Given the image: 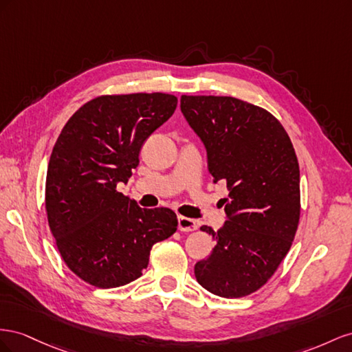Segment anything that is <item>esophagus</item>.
Returning <instances> with one entry per match:
<instances>
[{
    "instance_id": "obj_1",
    "label": "esophagus",
    "mask_w": 352,
    "mask_h": 352,
    "mask_svg": "<svg viewBox=\"0 0 352 352\" xmlns=\"http://www.w3.org/2000/svg\"><path fill=\"white\" fill-rule=\"evenodd\" d=\"M178 230H182V232H195V230H197V221L179 215L178 217Z\"/></svg>"
}]
</instances>
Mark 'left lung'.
Wrapping results in <instances>:
<instances>
[{"label": "left lung", "instance_id": "obj_1", "mask_svg": "<svg viewBox=\"0 0 352 352\" xmlns=\"http://www.w3.org/2000/svg\"><path fill=\"white\" fill-rule=\"evenodd\" d=\"M182 112L206 148L214 183L230 192L227 221L210 255L195 265L199 285L223 298L255 292L282 263L299 223V165L292 142L267 110L234 97L182 96Z\"/></svg>", "mask_w": 352, "mask_h": 352}]
</instances>
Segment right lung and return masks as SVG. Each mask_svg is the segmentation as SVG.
<instances>
[{
  "label": "right lung",
  "instance_id": "obj_1",
  "mask_svg": "<svg viewBox=\"0 0 352 352\" xmlns=\"http://www.w3.org/2000/svg\"><path fill=\"white\" fill-rule=\"evenodd\" d=\"M177 102L162 93L97 97L57 138L45 182L48 224L66 265L89 285L133 282L147 268L152 246L175 233L174 210L140 208L116 186L128 183L142 146Z\"/></svg>",
  "mask_w": 352,
  "mask_h": 352
}]
</instances>
